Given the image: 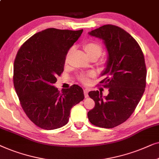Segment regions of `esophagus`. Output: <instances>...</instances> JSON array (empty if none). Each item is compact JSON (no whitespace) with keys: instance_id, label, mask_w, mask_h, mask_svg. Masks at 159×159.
Masks as SVG:
<instances>
[{"instance_id":"obj_1","label":"esophagus","mask_w":159,"mask_h":159,"mask_svg":"<svg viewBox=\"0 0 159 159\" xmlns=\"http://www.w3.org/2000/svg\"><path fill=\"white\" fill-rule=\"evenodd\" d=\"M88 92H89L88 89H84V97H85L86 98H87L88 96H89Z\"/></svg>"}]
</instances>
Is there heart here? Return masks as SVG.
Wrapping results in <instances>:
<instances>
[{"mask_svg":"<svg viewBox=\"0 0 159 159\" xmlns=\"http://www.w3.org/2000/svg\"><path fill=\"white\" fill-rule=\"evenodd\" d=\"M83 48L86 54L91 59L98 58L101 55L102 52V46L100 43L95 41H89L86 42L84 44ZM102 61H104V60H102ZM93 75H94V73H92L80 74L78 76V79L82 83L86 84L89 81V78L92 77Z\"/></svg>","mask_w":159,"mask_h":159,"instance_id":"b5f03b06","label":"heart"}]
</instances>
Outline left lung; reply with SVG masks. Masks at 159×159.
Returning a JSON list of instances; mask_svg holds the SVG:
<instances>
[{
  "label": "left lung",
  "instance_id": "obj_1",
  "mask_svg": "<svg viewBox=\"0 0 159 159\" xmlns=\"http://www.w3.org/2000/svg\"><path fill=\"white\" fill-rule=\"evenodd\" d=\"M89 34L104 41L108 61L99 82L109 94L102 97L99 91H91L89 96L95 106L88 112L93 125L113 128L125 122L134 111L146 86V65L140 46L134 38L120 27L105 25Z\"/></svg>",
  "mask_w": 159,
  "mask_h": 159
}]
</instances>
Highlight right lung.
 Returning <instances> with one entry per match:
<instances>
[{"label": "right lung", "instance_id": "obj_1", "mask_svg": "<svg viewBox=\"0 0 159 159\" xmlns=\"http://www.w3.org/2000/svg\"><path fill=\"white\" fill-rule=\"evenodd\" d=\"M82 32L46 29L27 39L16 55L13 81L20 105L30 120L43 129L67 124L72 107L84 99L83 89L75 84L61 92L53 86Z\"/></svg>", "mask_w": 159, "mask_h": 159}]
</instances>
